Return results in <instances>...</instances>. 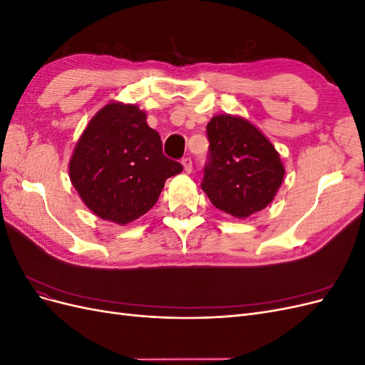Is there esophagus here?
I'll return each instance as SVG.
<instances>
[{
  "instance_id": "esophagus-1",
  "label": "esophagus",
  "mask_w": 365,
  "mask_h": 365,
  "mask_svg": "<svg viewBox=\"0 0 365 365\" xmlns=\"http://www.w3.org/2000/svg\"><path fill=\"white\" fill-rule=\"evenodd\" d=\"M181 164H182V168H184V172H185V173H190V172H192L193 165H192V160H190V158H184V160L181 161Z\"/></svg>"
}]
</instances>
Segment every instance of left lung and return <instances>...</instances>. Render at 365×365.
I'll use <instances>...</instances> for the list:
<instances>
[{
	"mask_svg": "<svg viewBox=\"0 0 365 365\" xmlns=\"http://www.w3.org/2000/svg\"><path fill=\"white\" fill-rule=\"evenodd\" d=\"M210 161L202 190L227 215L247 219L268 207L284 178L279 152L250 120L219 114L207 125Z\"/></svg>",
	"mask_w": 365,
	"mask_h": 365,
	"instance_id": "obj_1",
	"label": "left lung"
}]
</instances>
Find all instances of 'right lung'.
<instances>
[{
  "label": "right lung",
  "mask_w": 365,
  "mask_h": 365,
  "mask_svg": "<svg viewBox=\"0 0 365 365\" xmlns=\"http://www.w3.org/2000/svg\"><path fill=\"white\" fill-rule=\"evenodd\" d=\"M68 170L76 192L96 216L126 225L157 204L165 180L182 165L164 157L145 111L113 101L98 109L77 140Z\"/></svg>",
  "instance_id": "right-lung-1"
}]
</instances>
